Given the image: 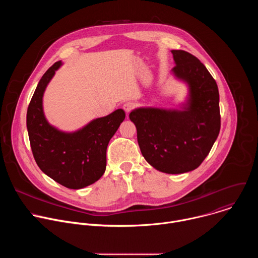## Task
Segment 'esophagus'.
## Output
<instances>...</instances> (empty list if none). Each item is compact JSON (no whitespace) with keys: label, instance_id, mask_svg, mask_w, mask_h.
<instances>
[{"label":"esophagus","instance_id":"34e87169","mask_svg":"<svg viewBox=\"0 0 258 258\" xmlns=\"http://www.w3.org/2000/svg\"><path fill=\"white\" fill-rule=\"evenodd\" d=\"M135 107H136V104L135 103H133V102H126V103H124L123 104V110L124 111L126 112V113H130L132 110H134L135 109Z\"/></svg>","mask_w":258,"mask_h":258}]
</instances>
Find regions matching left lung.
<instances>
[{"instance_id": "8db88e82", "label": "left lung", "mask_w": 258, "mask_h": 258, "mask_svg": "<svg viewBox=\"0 0 258 258\" xmlns=\"http://www.w3.org/2000/svg\"><path fill=\"white\" fill-rule=\"evenodd\" d=\"M176 78L190 87L185 110L139 108L130 113L141 152L149 164L171 174L196 169L219 134V94L215 80L189 52L172 50Z\"/></svg>"}]
</instances>
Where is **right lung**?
<instances>
[{"mask_svg": "<svg viewBox=\"0 0 258 258\" xmlns=\"http://www.w3.org/2000/svg\"><path fill=\"white\" fill-rule=\"evenodd\" d=\"M60 65V61L54 63L39 82L27 108L26 125L32 155L41 170L60 185L77 190L92 185L105 172L108 143L125 112L117 109L71 134L50 125L43 112V95Z\"/></svg>", "mask_w": 258, "mask_h": 258, "instance_id": "add662e5", "label": "right lung"}]
</instances>
